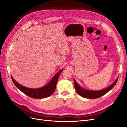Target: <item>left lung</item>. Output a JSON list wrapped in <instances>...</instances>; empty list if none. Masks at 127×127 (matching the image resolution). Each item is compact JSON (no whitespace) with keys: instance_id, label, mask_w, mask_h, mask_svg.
I'll list each match as a JSON object with an SVG mask.
<instances>
[{"instance_id":"left-lung-1","label":"left lung","mask_w":127,"mask_h":127,"mask_svg":"<svg viewBox=\"0 0 127 127\" xmlns=\"http://www.w3.org/2000/svg\"><path fill=\"white\" fill-rule=\"evenodd\" d=\"M118 79V77L116 80L107 87L99 91H93L85 89L80 86L79 84L77 83L76 80L74 79V85L76 91L80 96L82 97L86 98H97L100 97L104 95H105L107 92H109L113 88L114 85H116Z\"/></svg>"}]
</instances>
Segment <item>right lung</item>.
Returning a JSON list of instances; mask_svg holds the SVG:
<instances>
[{"mask_svg": "<svg viewBox=\"0 0 127 127\" xmlns=\"http://www.w3.org/2000/svg\"><path fill=\"white\" fill-rule=\"evenodd\" d=\"M63 71V69H61L54 75L47 84L43 87L37 88H29L23 86L17 82L12 76H11V77L14 85L25 95L33 98H43L50 96L54 93L59 76Z\"/></svg>", "mask_w": 127, "mask_h": 127, "instance_id": "add662e5", "label": "right lung"}]
</instances>
